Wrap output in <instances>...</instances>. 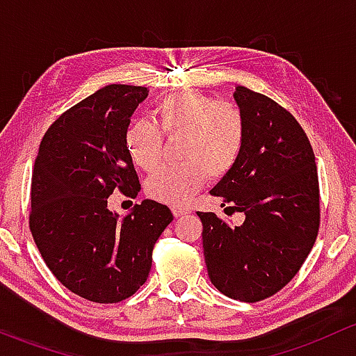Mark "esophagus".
<instances>
[{
	"label": "esophagus",
	"mask_w": 356,
	"mask_h": 356,
	"mask_svg": "<svg viewBox=\"0 0 356 356\" xmlns=\"http://www.w3.org/2000/svg\"><path fill=\"white\" fill-rule=\"evenodd\" d=\"M172 213L175 215V217H182V215L189 213V208H182V207H174L172 208Z\"/></svg>",
	"instance_id": "34e87169"
}]
</instances>
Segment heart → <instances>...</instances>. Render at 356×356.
<instances>
[{"instance_id": "obj_1", "label": "heart", "mask_w": 356, "mask_h": 356, "mask_svg": "<svg viewBox=\"0 0 356 356\" xmlns=\"http://www.w3.org/2000/svg\"><path fill=\"white\" fill-rule=\"evenodd\" d=\"M153 125L136 120L124 134L125 152L143 170H152L161 158L165 136L182 134L179 158L184 161L153 172L146 181L152 198L168 204H186L208 181L231 174L246 148L248 124L232 102H215L200 91L175 92L155 106Z\"/></svg>"}]
</instances>
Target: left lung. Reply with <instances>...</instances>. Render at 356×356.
I'll use <instances>...</instances> for the list:
<instances>
[{"instance_id":"8db88e82","label":"left lung","mask_w":356,"mask_h":356,"mask_svg":"<svg viewBox=\"0 0 356 356\" xmlns=\"http://www.w3.org/2000/svg\"><path fill=\"white\" fill-rule=\"evenodd\" d=\"M234 98L248 124L246 148L234 170L210 191L231 225L198 211L208 277L225 296L254 303L279 293L298 274L321 225L314 149L296 118L268 96L238 86Z\"/></svg>"}]
</instances>
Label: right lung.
Masks as SVG:
<instances>
[{
    "label": "right lung",
    "mask_w": 356,
    "mask_h": 356,
    "mask_svg": "<svg viewBox=\"0 0 356 356\" xmlns=\"http://www.w3.org/2000/svg\"><path fill=\"white\" fill-rule=\"evenodd\" d=\"M143 86L110 84L60 115L46 131L32 172L29 227L42 260L68 291L95 303H118L148 279L153 248L174 220L145 200L124 218L108 196L134 198L139 177L125 152Z\"/></svg>",
    "instance_id": "1"
}]
</instances>
